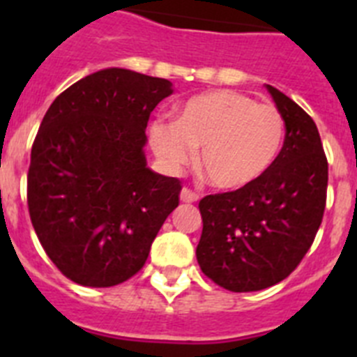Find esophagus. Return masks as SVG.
<instances>
[{
  "mask_svg": "<svg viewBox=\"0 0 357 357\" xmlns=\"http://www.w3.org/2000/svg\"><path fill=\"white\" fill-rule=\"evenodd\" d=\"M198 200V195L193 193L191 189L188 188H182L181 191V202H184V204H193V202Z\"/></svg>",
  "mask_w": 357,
  "mask_h": 357,
  "instance_id": "esophagus-1",
  "label": "esophagus"
}]
</instances>
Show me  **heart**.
I'll list each match as a JSON object with an SVG mask.
<instances>
[{
  "instance_id": "1",
  "label": "heart",
  "mask_w": 357,
  "mask_h": 357,
  "mask_svg": "<svg viewBox=\"0 0 357 357\" xmlns=\"http://www.w3.org/2000/svg\"><path fill=\"white\" fill-rule=\"evenodd\" d=\"M148 141L166 172L176 173L198 153V168L218 189L254 184L272 168L284 143V119L272 105L236 91H213L189 98L175 121L150 123Z\"/></svg>"
}]
</instances>
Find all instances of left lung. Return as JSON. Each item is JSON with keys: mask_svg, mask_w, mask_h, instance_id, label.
<instances>
[{"mask_svg": "<svg viewBox=\"0 0 357 357\" xmlns=\"http://www.w3.org/2000/svg\"><path fill=\"white\" fill-rule=\"evenodd\" d=\"M284 119V144L259 181L202 198L197 259L229 291H259L284 280L313 243L326 209L327 159L314 121L266 85Z\"/></svg>", "mask_w": 357, "mask_h": 357, "instance_id": "1", "label": "left lung"}]
</instances>
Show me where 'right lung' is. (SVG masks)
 Returning <instances> with one entry per match:
<instances>
[{"instance_id":"obj_1","label":"right lung","mask_w":357,"mask_h":357,"mask_svg":"<svg viewBox=\"0 0 357 357\" xmlns=\"http://www.w3.org/2000/svg\"><path fill=\"white\" fill-rule=\"evenodd\" d=\"M173 84L107 68L50 105L31 146L28 209L50 259L68 279L109 288L144 266L181 182L148 168L151 110Z\"/></svg>"}]
</instances>
